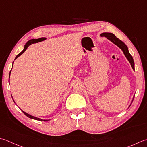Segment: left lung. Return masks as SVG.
<instances>
[{"label":"left lung","mask_w":147,"mask_h":147,"mask_svg":"<svg viewBox=\"0 0 147 147\" xmlns=\"http://www.w3.org/2000/svg\"><path fill=\"white\" fill-rule=\"evenodd\" d=\"M100 36L106 37L108 39L110 40V41H111L112 42H113L114 44H115L117 46H118V47L121 49V50L123 51V53H124L125 56L126 57V58L127 59L129 62H130V64L132 66V67H133V70H134V60L133 59V57L131 56V55L130 54V53H129V51L128 50V48L127 46L125 45V43L123 42L121 40L118 39L117 37L112 33L105 32L100 34Z\"/></svg>","instance_id":"8db88e82"}]
</instances>
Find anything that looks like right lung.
<instances>
[{
  "instance_id": "add662e5",
  "label": "right lung",
  "mask_w": 147,
  "mask_h": 147,
  "mask_svg": "<svg viewBox=\"0 0 147 147\" xmlns=\"http://www.w3.org/2000/svg\"><path fill=\"white\" fill-rule=\"evenodd\" d=\"M45 39H46L45 37H41V38L37 39H30V41H28L25 45V46H24V50H23V51H22V52H20L19 54L17 55L16 57V58H15V59H16L19 56L21 55H22L23 53H24V51H25L26 50H27V48L28 47V46L30 45L31 44H34V43L38 42H41V41H44V40H45ZM11 70L10 71V73H11ZM10 73H9V76H10ZM23 111V113H24L26 116L28 117V118H30V119H32L37 120H39V121H48V120H42V119H39V118L33 117V116L30 115H29V114L25 113V112H24V111Z\"/></svg>"
}]
</instances>
